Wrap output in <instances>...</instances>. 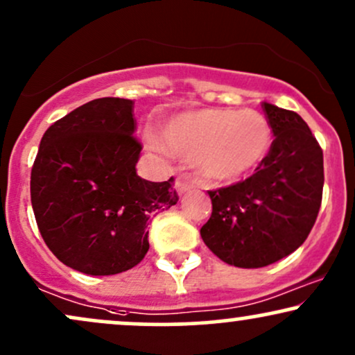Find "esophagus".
Listing matches in <instances>:
<instances>
[{
    "mask_svg": "<svg viewBox=\"0 0 355 355\" xmlns=\"http://www.w3.org/2000/svg\"><path fill=\"white\" fill-rule=\"evenodd\" d=\"M175 189H177L178 193H185V191H189L190 189H193V183H191L189 178H177V182H175Z\"/></svg>",
    "mask_w": 355,
    "mask_h": 355,
    "instance_id": "esophagus-1",
    "label": "esophagus"
}]
</instances>
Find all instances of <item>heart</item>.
Segmentation results:
<instances>
[{
    "label": "heart",
    "instance_id": "heart-1",
    "mask_svg": "<svg viewBox=\"0 0 355 355\" xmlns=\"http://www.w3.org/2000/svg\"><path fill=\"white\" fill-rule=\"evenodd\" d=\"M157 150L190 157L196 172L211 182H234L253 173L272 145V129L251 109H200L173 117L162 130Z\"/></svg>",
    "mask_w": 355,
    "mask_h": 355
}]
</instances>
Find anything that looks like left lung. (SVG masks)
<instances>
[{
  "label": "left lung",
  "mask_w": 355,
  "mask_h": 355,
  "mask_svg": "<svg viewBox=\"0 0 355 355\" xmlns=\"http://www.w3.org/2000/svg\"><path fill=\"white\" fill-rule=\"evenodd\" d=\"M271 150L246 180L210 190L211 216L200 230L221 261L263 268L306 241L322 202L324 160L301 115L264 102Z\"/></svg>",
  "instance_id": "1"
}]
</instances>
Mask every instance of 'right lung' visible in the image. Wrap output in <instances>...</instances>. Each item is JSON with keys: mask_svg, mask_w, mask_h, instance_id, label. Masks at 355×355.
I'll return each instance as SVG.
<instances>
[{"mask_svg": "<svg viewBox=\"0 0 355 355\" xmlns=\"http://www.w3.org/2000/svg\"><path fill=\"white\" fill-rule=\"evenodd\" d=\"M134 102L102 97L55 121L31 170L37 228L59 261L92 276L130 270L148 251V223L178 202L173 177L135 172Z\"/></svg>", "mask_w": 355, "mask_h": 355, "instance_id": "right-lung-1", "label": "right lung"}]
</instances>
